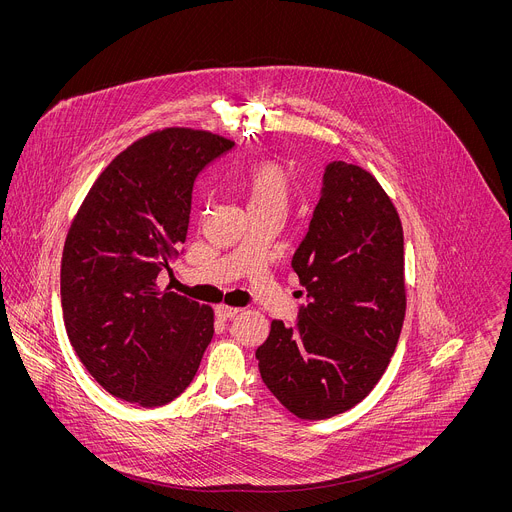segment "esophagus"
<instances>
[{
    "mask_svg": "<svg viewBox=\"0 0 512 512\" xmlns=\"http://www.w3.org/2000/svg\"><path fill=\"white\" fill-rule=\"evenodd\" d=\"M239 312H241V310H237V308H229V306H218V308H216V316H218V318H223V320H233Z\"/></svg>",
    "mask_w": 512,
    "mask_h": 512,
    "instance_id": "obj_1",
    "label": "esophagus"
}]
</instances>
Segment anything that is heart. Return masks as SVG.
Segmentation results:
<instances>
[{"mask_svg":"<svg viewBox=\"0 0 512 512\" xmlns=\"http://www.w3.org/2000/svg\"><path fill=\"white\" fill-rule=\"evenodd\" d=\"M243 190L251 208H283L291 194V176L277 162H259L243 178Z\"/></svg>","mask_w":512,"mask_h":512,"instance_id":"obj_1","label":"heart"}]
</instances>
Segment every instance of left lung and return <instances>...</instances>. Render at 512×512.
Returning <instances> with one entry per match:
<instances>
[{
	"mask_svg": "<svg viewBox=\"0 0 512 512\" xmlns=\"http://www.w3.org/2000/svg\"><path fill=\"white\" fill-rule=\"evenodd\" d=\"M291 267L308 291L294 324L271 322L255 350L279 403L302 419L352 409L383 377L405 318L403 229L379 182L330 162Z\"/></svg>",
	"mask_w": 512,
	"mask_h": 512,
	"instance_id": "1",
	"label": "left lung"
}]
</instances>
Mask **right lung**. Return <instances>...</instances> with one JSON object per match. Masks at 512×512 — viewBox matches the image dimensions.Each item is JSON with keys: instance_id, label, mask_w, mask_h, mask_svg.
Segmentation results:
<instances>
[{"instance_id": "1", "label": "right lung", "mask_w": 512, "mask_h": 512, "mask_svg": "<svg viewBox=\"0 0 512 512\" xmlns=\"http://www.w3.org/2000/svg\"><path fill=\"white\" fill-rule=\"evenodd\" d=\"M233 148L208 131H156L105 168L72 221L62 318L85 369L113 397L166 405L200 367L212 310L156 279L182 253L198 176Z\"/></svg>"}]
</instances>
